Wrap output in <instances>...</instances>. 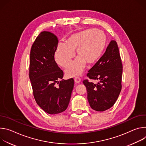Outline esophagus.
I'll list each match as a JSON object with an SVG mask.
<instances>
[{
    "label": "esophagus",
    "instance_id": "esophagus-1",
    "mask_svg": "<svg viewBox=\"0 0 146 146\" xmlns=\"http://www.w3.org/2000/svg\"><path fill=\"white\" fill-rule=\"evenodd\" d=\"M80 80H81V79H80L79 77H78V76H76V77H75V78H74V80H75V82H76V83H78V84H79L80 82Z\"/></svg>",
    "mask_w": 146,
    "mask_h": 146
}]
</instances>
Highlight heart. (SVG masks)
I'll use <instances>...</instances> for the list:
<instances>
[{
  "mask_svg": "<svg viewBox=\"0 0 146 146\" xmlns=\"http://www.w3.org/2000/svg\"><path fill=\"white\" fill-rule=\"evenodd\" d=\"M107 44V38L103 32L96 28L88 29L71 35L66 43L58 44L54 57L57 63L66 67L71 61L76 51L78 57L66 69L68 76L81 74L85 64H95L102 56Z\"/></svg>",
  "mask_w": 146,
  "mask_h": 146,
  "instance_id": "heart-1",
  "label": "heart"
}]
</instances>
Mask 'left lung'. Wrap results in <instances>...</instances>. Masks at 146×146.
<instances>
[{"instance_id": "obj_1", "label": "left lung", "mask_w": 146, "mask_h": 146, "mask_svg": "<svg viewBox=\"0 0 146 146\" xmlns=\"http://www.w3.org/2000/svg\"><path fill=\"white\" fill-rule=\"evenodd\" d=\"M122 64L119 48L115 40H111L104 54L89 70L87 76L98 80L93 84L83 80L88 92V100L91 108L104 111L114 105L122 89Z\"/></svg>"}]
</instances>
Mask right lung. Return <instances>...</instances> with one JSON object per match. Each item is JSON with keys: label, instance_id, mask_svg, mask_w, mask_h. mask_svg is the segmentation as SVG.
Here are the masks:
<instances>
[{"label": "right lung", "instance_id": "1", "mask_svg": "<svg viewBox=\"0 0 146 146\" xmlns=\"http://www.w3.org/2000/svg\"><path fill=\"white\" fill-rule=\"evenodd\" d=\"M58 42L51 32H42L30 52L29 76L34 99L49 114H58L67 109L74 86L73 78L58 81L64 75L54 60Z\"/></svg>", "mask_w": 146, "mask_h": 146}]
</instances>
